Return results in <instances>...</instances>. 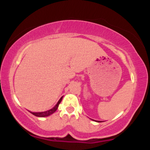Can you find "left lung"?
<instances>
[{
	"mask_svg": "<svg viewBox=\"0 0 150 150\" xmlns=\"http://www.w3.org/2000/svg\"><path fill=\"white\" fill-rule=\"evenodd\" d=\"M98 122H99V121H98Z\"/></svg>",
	"mask_w": 150,
	"mask_h": 150,
	"instance_id": "left-lung-1",
	"label": "left lung"
}]
</instances>
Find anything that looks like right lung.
<instances>
[{
	"label": "right lung",
	"mask_w": 150,
	"mask_h": 150,
	"mask_svg": "<svg viewBox=\"0 0 150 150\" xmlns=\"http://www.w3.org/2000/svg\"><path fill=\"white\" fill-rule=\"evenodd\" d=\"M62 99H63V97H62L61 99H59V101H58V103L56 104V106H54V107L51 108V109L49 110V111H44V112H32V111H30L31 113H32V114L34 115V116H37V117H46V116H49L50 115H51L52 113H53L55 112V111L57 110V108L58 107V105L60 104V103L62 101Z\"/></svg>",
	"instance_id": "1"
}]
</instances>
